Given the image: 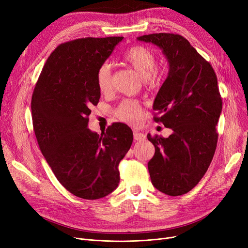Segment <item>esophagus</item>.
<instances>
[{
    "label": "esophagus",
    "instance_id": "34e87169",
    "mask_svg": "<svg viewBox=\"0 0 248 248\" xmlns=\"http://www.w3.org/2000/svg\"><path fill=\"white\" fill-rule=\"evenodd\" d=\"M134 139L136 140H142L146 139V135L144 133H140L138 131H134Z\"/></svg>",
    "mask_w": 248,
    "mask_h": 248
}]
</instances>
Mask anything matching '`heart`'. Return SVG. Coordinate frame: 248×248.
<instances>
[{
	"label": "heart",
	"instance_id": "b5f03b06",
	"mask_svg": "<svg viewBox=\"0 0 248 248\" xmlns=\"http://www.w3.org/2000/svg\"><path fill=\"white\" fill-rule=\"evenodd\" d=\"M124 61L131 67L142 80L150 82L157 68V59L153 52L144 46H136L129 49L124 56ZM96 84L101 93H106L111 89V67L108 63H103L96 72ZM142 108L137 101L125 99L115 113L120 120L128 123L137 124L140 120Z\"/></svg>",
	"mask_w": 248,
	"mask_h": 248
}]
</instances>
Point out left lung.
<instances>
[{
    "instance_id": "left-lung-1",
    "label": "left lung",
    "mask_w": 248,
    "mask_h": 248,
    "mask_svg": "<svg viewBox=\"0 0 248 248\" xmlns=\"http://www.w3.org/2000/svg\"><path fill=\"white\" fill-rule=\"evenodd\" d=\"M138 40L158 46L169 64L153 109L161 114L154 120L173 134L147 136L155 146L148 163L152 184L169 196H180L199 183L216 150V125L222 110L217 77L210 63L183 36L158 33Z\"/></svg>"
}]
</instances>
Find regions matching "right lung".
<instances>
[{
	"label": "right lung",
	"mask_w": 248,
	"mask_h": 248,
	"mask_svg": "<svg viewBox=\"0 0 248 248\" xmlns=\"http://www.w3.org/2000/svg\"><path fill=\"white\" fill-rule=\"evenodd\" d=\"M123 39L89 37L59 45L32 95L39 148L61 185L82 199L103 198L116 189L117 167L133 142V131L122 123L101 136L88 128L90 108L100 98L96 72Z\"/></svg>",
	"instance_id": "right-lung-1"
}]
</instances>
